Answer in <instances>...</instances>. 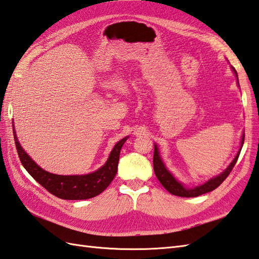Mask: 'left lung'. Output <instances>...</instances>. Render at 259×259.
I'll return each instance as SVG.
<instances>
[{
  "instance_id": "8db88e82",
  "label": "left lung",
  "mask_w": 259,
  "mask_h": 259,
  "mask_svg": "<svg viewBox=\"0 0 259 259\" xmlns=\"http://www.w3.org/2000/svg\"><path fill=\"white\" fill-rule=\"evenodd\" d=\"M234 74H235L236 78H237V83H238V77H237V73L234 67H232ZM239 86V85H238ZM244 140H245V134H243L242 136V141H240V148L239 151L237 152L235 159H234L231 164L226 167V170L222 172L221 174H219L218 177H215L211 180H208L207 182H205L204 184L196 186L194 189H188L183 186L182 183H180L178 180L174 178L171 172L166 169L163 161L160 158V153H159V149L157 144H154V153H153V169H154V173L157 176L158 180L160 181V183L163 185V188L170 192L171 194L177 195V196H181V197H195L198 195L205 194L207 192H211L213 190H215L216 188L224 182V180L230 176V173L232 172L234 165L236 164L237 159L239 157L240 150H242V147L244 144Z\"/></svg>"
}]
</instances>
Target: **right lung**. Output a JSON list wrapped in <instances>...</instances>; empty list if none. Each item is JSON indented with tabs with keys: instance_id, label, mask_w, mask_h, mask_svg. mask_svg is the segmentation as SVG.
Segmentation results:
<instances>
[{
	"instance_id": "right-lung-1",
	"label": "right lung",
	"mask_w": 259,
	"mask_h": 259,
	"mask_svg": "<svg viewBox=\"0 0 259 259\" xmlns=\"http://www.w3.org/2000/svg\"><path fill=\"white\" fill-rule=\"evenodd\" d=\"M13 135L23 166L50 193L64 200H87L104 192L116 176L120 150L128 139V137H125L116 143L106 163L97 171L85 176H57L43 170L36 164L21 147L14 129Z\"/></svg>"
}]
</instances>
